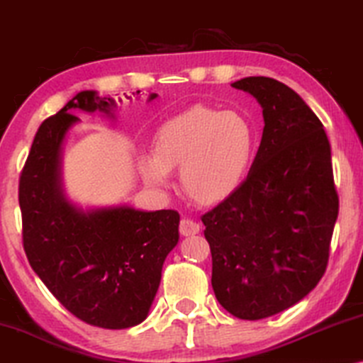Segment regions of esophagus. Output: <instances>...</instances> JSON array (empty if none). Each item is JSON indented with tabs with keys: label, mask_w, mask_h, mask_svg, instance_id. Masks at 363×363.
I'll list each match as a JSON object with an SVG mask.
<instances>
[{
	"label": "esophagus",
	"mask_w": 363,
	"mask_h": 363,
	"mask_svg": "<svg viewBox=\"0 0 363 363\" xmlns=\"http://www.w3.org/2000/svg\"><path fill=\"white\" fill-rule=\"evenodd\" d=\"M180 233L183 236H193L200 233V225L196 221L190 220V218H183L180 221Z\"/></svg>",
	"instance_id": "1"
}]
</instances>
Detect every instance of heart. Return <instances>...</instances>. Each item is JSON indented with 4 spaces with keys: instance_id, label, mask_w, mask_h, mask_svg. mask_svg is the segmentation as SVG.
Instances as JSON below:
<instances>
[{
    "instance_id": "obj_1",
    "label": "heart",
    "mask_w": 363,
    "mask_h": 363,
    "mask_svg": "<svg viewBox=\"0 0 363 363\" xmlns=\"http://www.w3.org/2000/svg\"><path fill=\"white\" fill-rule=\"evenodd\" d=\"M255 135L245 117L195 106L172 117L153 138V157L140 158L147 183L167 186L180 168L183 191L201 205L230 196L250 167Z\"/></svg>"
}]
</instances>
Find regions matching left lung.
<instances>
[{
    "label": "left lung",
    "mask_w": 363,
    "mask_h": 363,
    "mask_svg": "<svg viewBox=\"0 0 363 363\" xmlns=\"http://www.w3.org/2000/svg\"><path fill=\"white\" fill-rule=\"evenodd\" d=\"M231 86L261 104L264 130L246 180L201 221L218 302L259 320L297 304L324 276L339 196L329 138L299 94L262 76Z\"/></svg>",
    "instance_id": "1"
}]
</instances>
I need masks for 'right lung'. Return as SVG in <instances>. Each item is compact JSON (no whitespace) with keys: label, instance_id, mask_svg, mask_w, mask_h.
Listing matches in <instances>:
<instances>
[{"label":"right lung","instance_id":"obj_1","mask_svg":"<svg viewBox=\"0 0 363 363\" xmlns=\"http://www.w3.org/2000/svg\"><path fill=\"white\" fill-rule=\"evenodd\" d=\"M113 99L82 91L41 123L19 178V208L28 261L52 296L87 324L128 329L147 319L180 215L125 205L84 211L64 195L62 143L79 122L72 112L113 117Z\"/></svg>","mask_w":363,"mask_h":363}]
</instances>
